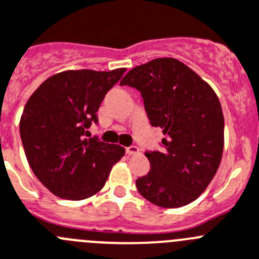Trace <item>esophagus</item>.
<instances>
[{
    "instance_id": "obj_1",
    "label": "esophagus",
    "mask_w": 259,
    "mask_h": 259,
    "mask_svg": "<svg viewBox=\"0 0 259 259\" xmlns=\"http://www.w3.org/2000/svg\"><path fill=\"white\" fill-rule=\"evenodd\" d=\"M125 152L126 155H137L139 152V148L137 146H129L125 148Z\"/></svg>"
}]
</instances>
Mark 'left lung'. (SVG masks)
Masks as SVG:
<instances>
[{"instance_id":"obj_1","label":"left lung","mask_w":259,"mask_h":259,"mask_svg":"<svg viewBox=\"0 0 259 259\" xmlns=\"http://www.w3.org/2000/svg\"><path fill=\"white\" fill-rule=\"evenodd\" d=\"M138 90L147 117L160 126L161 150L146 151L151 169L135 185L146 200L161 208H179L204 192L223 152L222 107L214 90L173 58L135 67L120 82Z\"/></svg>"}]
</instances>
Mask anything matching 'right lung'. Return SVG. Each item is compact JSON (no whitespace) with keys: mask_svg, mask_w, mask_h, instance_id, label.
Instances as JSON below:
<instances>
[{"mask_svg":"<svg viewBox=\"0 0 259 259\" xmlns=\"http://www.w3.org/2000/svg\"><path fill=\"white\" fill-rule=\"evenodd\" d=\"M124 72H60L28 99L20 118L25 156L34 176L57 196L83 200L95 195L124 156V147L88 132L98 125V109Z\"/></svg>","mask_w":259,"mask_h":259,"instance_id":"right-lung-1","label":"right lung"}]
</instances>
